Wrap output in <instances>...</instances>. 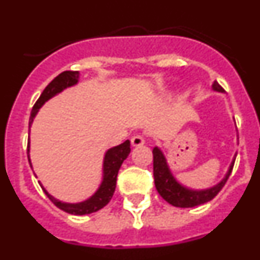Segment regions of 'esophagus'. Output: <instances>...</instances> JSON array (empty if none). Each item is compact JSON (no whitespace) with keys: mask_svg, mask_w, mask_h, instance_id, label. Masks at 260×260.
<instances>
[{"mask_svg":"<svg viewBox=\"0 0 260 260\" xmlns=\"http://www.w3.org/2000/svg\"><path fill=\"white\" fill-rule=\"evenodd\" d=\"M144 138L142 135H134L132 138V146L133 147H139V146H143L144 144Z\"/></svg>","mask_w":260,"mask_h":260,"instance_id":"esophagus-1","label":"esophagus"}]
</instances>
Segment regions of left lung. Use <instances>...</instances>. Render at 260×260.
Listing matches in <instances>:
<instances>
[{
  "label": "left lung",
  "instance_id": "left-lung-1",
  "mask_svg": "<svg viewBox=\"0 0 260 260\" xmlns=\"http://www.w3.org/2000/svg\"><path fill=\"white\" fill-rule=\"evenodd\" d=\"M212 88L215 91H224L222 87L220 86L217 82H213ZM153 178H155V186L157 192L162 197V199L168 202L169 204L174 206V207L181 208H190L199 206V204H204L207 202L212 201L216 195L219 194L220 190L222 189V186L228 181L229 176L233 169L234 160L236 156L234 155L233 161L229 165V169L225 174V177L220 181L219 183H216L212 187L203 190H194L190 187H186L182 183H180L176 180V177L172 173L171 168L168 165L167 158H165L162 151L158 147H153Z\"/></svg>",
  "mask_w": 260,
  "mask_h": 260
}]
</instances>
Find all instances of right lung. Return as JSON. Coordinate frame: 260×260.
I'll use <instances>...</instances> for the list:
<instances>
[{
  "mask_svg": "<svg viewBox=\"0 0 260 260\" xmlns=\"http://www.w3.org/2000/svg\"><path fill=\"white\" fill-rule=\"evenodd\" d=\"M79 80V71H63L59 75H57L54 79L45 87L40 98L38 99V102L35 103L34 108L31 110V117H29V127H31L34 118L38 114L39 109H40L45 103L52 99L53 96L58 95L63 89L73 87L78 83ZM130 141H125L122 144L109 148L104 155V162H103V181L99 186V189L93 192L89 198L86 201L79 202V203H66V202H61L56 199L54 197L49 194L45 190L43 185L40 186L43 191L47 194L48 198L53 202L54 206L59 208V210L65 211V212L71 213V215H88V213L96 212V211L102 210L105 207L109 201L112 199L116 190V182H117V174H118L119 168L125 161L126 157L130 153ZM27 153H28V161L31 164V158H29V137H28V146H27ZM32 167V164H31Z\"/></svg>",
  "mask_w": 260,
  "mask_h": 260,
  "instance_id": "obj_1",
  "label": "right lung"
}]
</instances>
